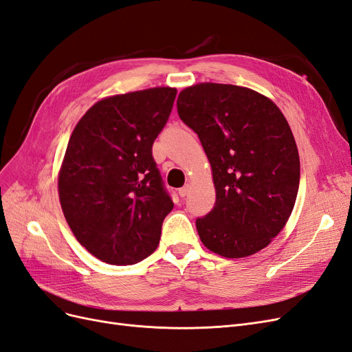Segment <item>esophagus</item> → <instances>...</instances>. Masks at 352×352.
Here are the masks:
<instances>
[{
	"label": "esophagus",
	"mask_w": 352,
	"mask_h": 352,
	"mask_svg": "<svg viewBox=\"0 0 352 352\" xmlns=\"http://www.w3.org/2000/svg\"><path fill=\"white\" fill-rule=\"evenodd\" d=\"M189 190H190V185H189V184H186L185 186H182V188L179 189V195L184 198V197H186V195L189 194Z\"/></svg>",
	"instance_id": "1"
}]
</instances>
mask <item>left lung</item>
<instances>
[{
	"mask_svg": "<svg viewBox=\"0 0 352 352\" xmlns=\"http://www.w3.org/2000/svg\"><path fill=\"white\" fill-rule=\"evenodd\" d=\"M177 113L198 135L216 186L214 207L195 221L202 243L228 258L267 247L300 186V155L282 111L252 89L198 83L179 94Z\"/></svg>",
	"mask_w": 352,
	"mask_h": 352,
	"instance_id": "left-lung-1",
	"label": "left lung"
}]
</instances>
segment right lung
Wrapping results in <instances>:
<instances>
[{
  "label": "right lung",
  "instance_id": "obj_1",
  "mask_svg": "<svg viewBox=\"0 0 352 352\" xmlns=\"http://www.w3.org/2000/svg\"><path fill=\"white\" fill-rule=\"evenodd\" d=\"M176 94L151 88L101 100L70 136L58 176L61 208L73 235L101 261L135 264L158 247L173 201L153 144Z\"/></svg>",
  "mask_w": 352,
  "mask_h": 352
}]
</instances>
